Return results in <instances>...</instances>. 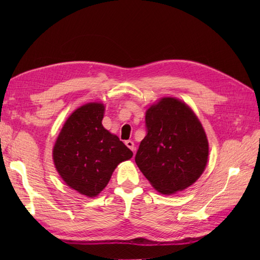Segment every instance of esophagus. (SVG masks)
Segmentation results:
<instances>
[{
	"mask_svg": "<svg viewBox=\"0 0 260 260\" xmlns=\"http://www.w3.org/2000/svg\"><path fill=\"white\" fill-rule=\"evenodd\" d=\"M124 144L127 145L132 152H135L136 151V146H135V143H133V141H131V140H128V141H125L124 142Z\"/></svg>",
	"mask_w": 260,
	"mask_h": 260,
	"instance_id": "34e87169",
	"label": "esophagus"
}]
</instances>
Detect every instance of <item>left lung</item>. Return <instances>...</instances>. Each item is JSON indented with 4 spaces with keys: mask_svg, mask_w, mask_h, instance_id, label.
<instances>
[{
    "mask_svg": "<svg viewBox=\"0 0 260 260\" xmlns=\"http://www.w3.org/2000/svg\"><path fill=\"white\" fill-rule=\"evenodd\" d=\"M145 124L138 167L161 194L185 190L202 176L208 159V141L199 118L183 102L164 98L147 109Z\"/></svg>",
    "mask_w": 260,
    "mask_h": 260,
    "instance_id": "left-lung-1",
    "label": "left lung"
}]
</instances>
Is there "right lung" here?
Here are the masks:
<instances>
[{"instance_id": "right-lung-1", "label": "right lung", "mask_w": 260, "mask_h": 260, "mask_svg": "<svg viewBox=\"0 0 260 260\" xmlns=\"http://www.w3.org/2000/svg\"><path fill=\"white\" fill-rule=\"evenodd\" d=\"M105 107L88 103L69 116L53 148L55 168L65 183L88 198L103 191L115 168L133 153L102 120Z\"/></svg>"}]
</instances>
